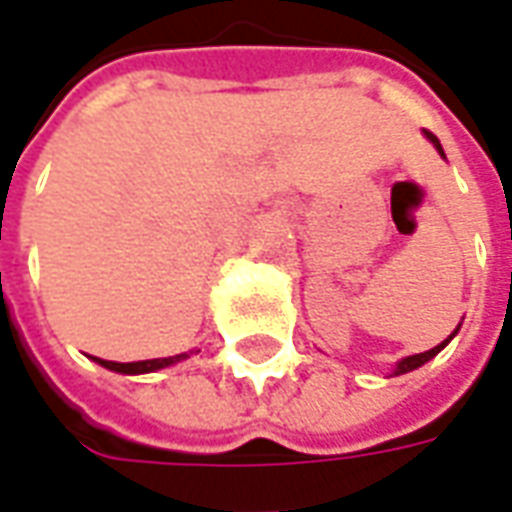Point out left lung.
I'll return each mask as SVG.
<instances>
[{
    "instance_id": "left-lung-1",
    "label": "left lung",
    "mask_w": 512,
    "mask_h": 512,
    "mask_svg": "<svg viewBox=\"0 0 512 512\" xmlns=\"http://www.w3.org/2000/svg\"><path fill=\"white\" fill-rule=\"evenodd\" d=\"M423 134H426V139H429L431 145H434V148H437V154H440V156H443V159H446V154H443V145H440V139L434 137V134H431V131H426V128H423ZM457 330H460V325H457ZM457 330H454V333H451V336H448L446 342H443V344H437V347H431V350H426V353H415V356H406V358H401V361H398V367H395V373H392V375L412 373V370H417V367H423V364H426V361H431V358L437 356V353H440V350H443V347H446V344L451 342V339H454V336H457Z\"/></svg>"
}]
</instances>
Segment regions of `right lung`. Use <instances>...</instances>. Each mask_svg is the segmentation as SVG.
Returning <instances> with one entry per match:
<instances>
[{"label": "right lung", "mask_w": 512, "mask_h": 512, "mask_svg": "<svg viewBox=\"0 0 512 512\" xmlns=\"http://www.w3.org/2000/svg\"><path fill=\"white\" fill-rule=\"evenodd\" d=\"M187 358V353L182 356H170V358H148V361H128V364H120V361H103V358H95L100 367H106V370H114V373H123V375H142V373H156V370H162V367H170V364H176V361H182Z\"/></svg>", "instance_id": "1"}]
</instances>
